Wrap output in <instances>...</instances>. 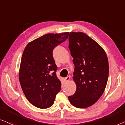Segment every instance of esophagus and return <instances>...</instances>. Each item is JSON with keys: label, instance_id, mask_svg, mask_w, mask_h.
Wrapping results in <instances>:
<instances>
[{"label": "esophagus", "instance_id": "esophagus-1", "mask_svg": "<svg viewBox=\"0 0 125 125\" xmlns=\"http://www.w3.org/2000/svg\"><path fill=\"white\" fill-rule=\"evenodd\" d=\"M70 78L69 76H68L66 78H64V81H65V82H68V81H69L70 80Z\"/></svg>", "mask_w": 125, "mask_h": 125}]
</instances>
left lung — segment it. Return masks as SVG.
<instances>
[{"label":"left lung","mask_w":125,"mask_h":125,"mask_svg":"<svg viewBox=\"0 0 125 125\" xmlns=\"http://www.w3.org/2000/svg\"><path fill=\"white\" fill-rule=\"evenodd\" d=\"M69 40L76 89L75 94L68 98L75 107L86 108L98 100L105 90L109 62L104 49L84 33L70 32Z\"/></svg>","instance_id":"obj_1"}]
</instances>
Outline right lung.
<instances>
[{
  "label": "right lung",
  "instance_id": "1",
  "mask_svg": "<svg viewBox=\"0 0 125 125\" xmlns=\"http://www.w3.org/2000/svg\"><path fill=\"white\" fill-rule=\"evenodd\" d=\"M69 32L47 34L30 42L21 56L19 78L27 100L40 109L54 104L61 89V82L56 76L57 67L52 51L67 39Z\"/></svg>",
  "mask_w": 125,
  "mask_h": 125
}]
</instances>
